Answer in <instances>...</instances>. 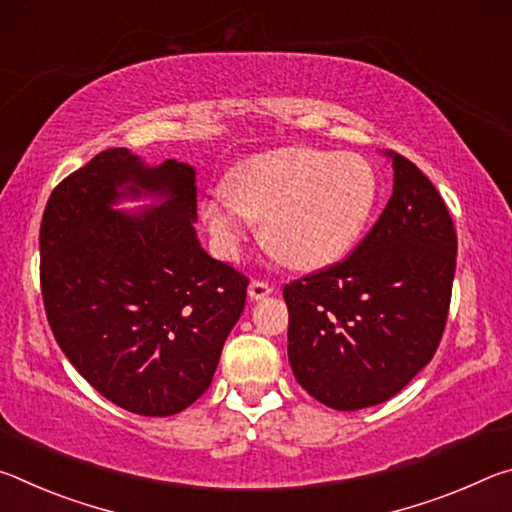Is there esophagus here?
I'll return each mask as SVG.
<instances>
[{"label":"esophagus","mask_w":512,"mask_h":512,"mask_svg":"<svg viewBox=\"0 0 512 512\" xmlns=\"http://www.w3.org/2000/svg\"><path fill=\"white\" fill-rule=\"evenodd\" d=\"M271 293H273V287L264 280H253L248 287V296L253 300H262L266 296H271Z\"/></svg>","instance_id":"esophagus-1"}]
</instances>
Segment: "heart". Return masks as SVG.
<instances>
[{
  "label": "heart",
  "mask_w": 512,
  "mask_h": 512,
  "mask_svg": "<svg viewBox=\"0 0 512 512\" xmlns=\"http://www.w3.org/2000/svg\"><path fill=\"white\" fill-rule=\"evenodd\" d=\"M225 201L201 205L205 228L235 257L244 221H262L268 253L298 271L339 262L375 214L379 176L359 153L277 149L239 162L223 183Z\"/></svg>",
  "instance_id": "b5f03b06"
}]
</instances>
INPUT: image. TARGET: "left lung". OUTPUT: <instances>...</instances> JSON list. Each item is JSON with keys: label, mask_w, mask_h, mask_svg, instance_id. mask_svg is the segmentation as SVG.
Here are the masks:
<instances>
[{"label": "left lung", "mask_w": 512, "mask_h": 512, "mask_svg": "<svg viewBox=\"0 0 512 512\" xmlns=\"http://www.w3.org/2000/svg\"><path fill=\"white\" fill-rule=\"evenodd\" d=\"M393 196L343 262L284 287L289 363L320 404L391 400L431 361L447 323L456 230L431 180L400 153Z\"/></svg>", "instance_id": "left-lung-1"}]
</instances>
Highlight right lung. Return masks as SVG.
Here are the masks:
<instances>
[{
	"label": "right lung",
	"instance_id": "obj_1",
	"mask_svg": "<svg viewBox=\"0 0 512 512\" xmlns=\"http://www.w3.org/2000/svg\"><path fill=\"white\" fill-rule=\"evenodd\" d=\"M160 206L112 211L124 197ZM196 171L108 149L51 192L40 287L60 350L121 409L164 418L212 384L246 305L248 277L205 253L194 230Z\"/></svg>",
	"mask_w": 512,
	"mask_h": 512
}]
</instances>
